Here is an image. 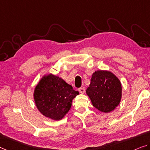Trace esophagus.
Here are the masks:
<instances>
[{
  "mask_svg": "<svg viewBox=\"0 0 150 150\" xmlns=\"http://www.w3.org/2000/svg\"><path fill=\"white\" fill-rule=\"evenodd\" d=\"M78 91H79V92H80V93L84 94L85 93L84 87H81V88H78Z\"/></svg>",
  "mask_w": 150,
  "mask_h": 150,
  "instance_id": "obj_1",
  "label": "esophagus"
}]
</instances>
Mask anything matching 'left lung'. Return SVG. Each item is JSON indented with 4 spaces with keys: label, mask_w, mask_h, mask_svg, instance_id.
Returning a JSON list of instances; mask_svg holds the SVG:
<instances>
[{
    "label": "left lung",
    "mask_w": 150,
    "mask_h": 150,
    "mask_svg": "<svg viewBox=\"0 0 150 150\" xmlns=\"http://www.w3.org/2000/svg\"><path fill=\"white\" fill-rule=\"evenodd\" d=\"M86 93L96 109L103 112L113 110L120 103L122 86L120 80L107 70L94 72Z\"/></svg>",
    "instance_id": "left-lung-1"
}]
</instances>
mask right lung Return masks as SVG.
<instances>
[{
    "mask_svg": "<svg viewBox=\"0 0 150 150\" xmlns=\"http://www.w3.org/2000/svg\"><path fill=\"white\" fill-rule=\"evenodd\" d=\"M79 92L62 78L52 74L44 76L33 93L36 107L41 114L53 120H61L70 110L72 100Z\"/></svg>",
    "mask_w": 150,
    "mask_h": 150,
    "instance_id": "right-lung-1",
    "label": "right lung"
}]
</instances>
